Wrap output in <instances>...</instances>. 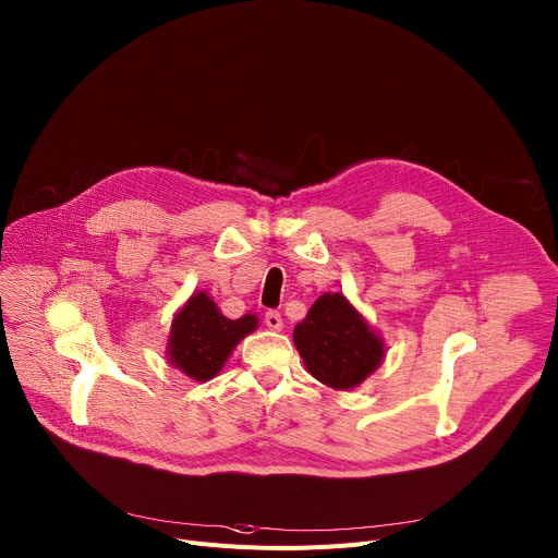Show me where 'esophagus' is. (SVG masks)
<instances>
[{
  "label": "esophagus",
  "instance_id": "esophagus-1",
  "mask_svg": "<svg viewBox=\"0 0 558 558\" xmlns=\"http://www.w3.org/2000/svg\"><path fill=\"white\" fill-rule=\"evenodd\" d=\"M265 325L274 331H280L282 329V316L278 312H267L265 314Z\"/></svg>",
  "mask_w": 558,
  "mask_h": 558
}]
</instances>
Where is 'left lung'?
<instances>
[{
    "mask_svg": "<svg viewBox=\"0 0 558 558\" xmlns=\"http://www.w3.org/2000/svg\"><path fill=\"white\" fill-rule=\"evenodd\" d=\"M307 372L333 389L361 385L383 361V340L342 293L320 295L293 329Z\"/></svg>",
    "mask_w": 558,
    "mask_h": 558,
    "instance_id": "8db88e82",
    "label": "left lung"
}]
</instances>
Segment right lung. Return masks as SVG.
I'll list each match as a JSON object with an SVG mask.
<instances>
[{
  "label": "right lung",
  "mask_w": 558,
  "mask_h": 558,
  "mask_svg": "<svg viewBox=\"0 0 558 558\" xmlns=\"http://www.w3.org/2000/svg\"><path fill=\"white\" fill-rule=\"evenodd\" d=\"M258 327L256 316L231 320L220 314L207 293H195L173 318L169 338V361L195 380L214 378L233 347Z\"/></svg>",
  "instance_id": "1"
}]
</instances>
